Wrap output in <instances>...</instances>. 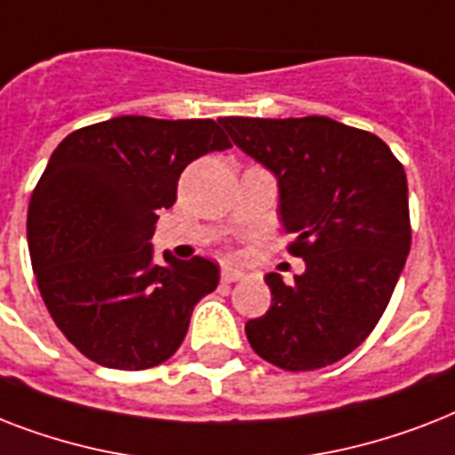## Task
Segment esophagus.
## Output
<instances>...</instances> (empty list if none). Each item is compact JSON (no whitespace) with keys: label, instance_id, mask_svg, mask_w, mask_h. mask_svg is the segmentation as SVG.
Returning <instances> with one entry per match:
<instances>
[{"label":"esophagus","instance_id":"1","mask_svg":"<svg viewBox=\"0 0 455 455\" xmlns=\"http://www.w3.org/2000/svg\"><path fill=\"white\" fill-rule=\"evenodd\" d=\"M243 271L238 269H231V267H224L221 269V283H238V281H243Z\"/></svg>","mask_w":455,"mask_h":455}]
</instances>
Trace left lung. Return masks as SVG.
<instances>
[{
  "mask_svg": "<svg viewBox=\"0 0 455 455\" xmlns=\"http://www.w3.org/2000/svg\"><path fill=\"white\" fill-rule=\"evenodd\" d=\"M228 137L278 181V214L307 269L267 274L269 311L245 323L250 347L285 371L345 359L387 309L411 250L402 163L371 132L323 116L224 117Z\"/></svg>",
  "mask_w": 455,
  "mask_h": 455,
  "instance_id": "8db88e82",
  "label": "left lung"
}]
</instances>
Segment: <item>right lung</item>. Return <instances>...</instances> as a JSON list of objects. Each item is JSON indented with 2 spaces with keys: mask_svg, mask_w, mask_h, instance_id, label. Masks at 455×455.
Here are the masks:
<instances>
[{
  "mask_svg": "<svg viewBox=\"0 0 455 455\" xmlns=\"http://www.w3.org/2000/svg\"><path fill=\"white\" fill-rule=\"evenodd\" d=\"M231 148L214 120L120 116L68 134L28 205L32 271L60 332L99 366L144 371L184 342L217 264L148 241L196 157Z\"/></svg>",
  "mask_w": 455,
  "mask_h": 455,
  "instance_id": "right-lung-1",
  "label": "right lung"
}]
</instances>
